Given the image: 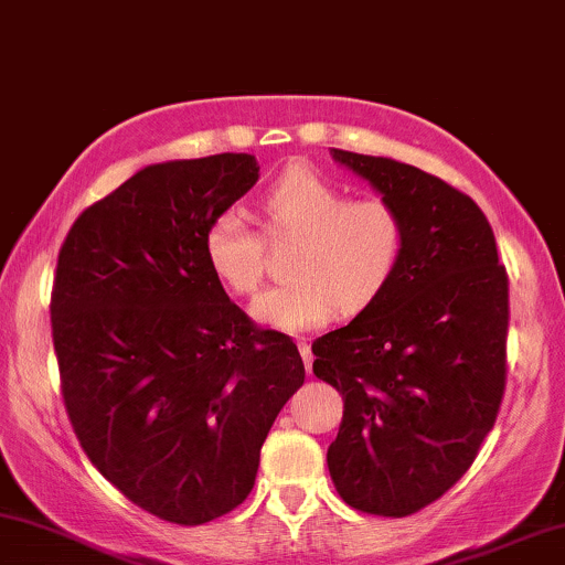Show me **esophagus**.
I'll use <instances>...</instances> for the list:
<instances>
[{
  "label": "esophagus",
  "instance_id": "esophagus-1",
  "mask_svg": "<svg viewBox=\"0 0 565 565\" xmlns=\"http://www.w3.org/2000/svg\"><path fill=\"white\" fill-rule=\"evenodd\" d=\"M298 351H301L306 372H311V364H315V353H311V345L306 343V340H298Z\"/></svg>",
  "mask_w": 565,
  "mask_h": 565
}]
</instances>
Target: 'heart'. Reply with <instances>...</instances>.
Masks as SVG:
<instances>
[{
    "label": "heart",
    "instance_id": "obj_1",
    "mask_svg": "<svg viewBox=\"0 0 565 565\" xmlns=\"http://www.w3.org/2000/svg\"><path fill=\"white\" fill-rule=\"evenodd\" d=\"M271 233L298 235L288 271L294 280L271 285L250 311L280 330H315L332 315H356L393 280L406 230L385 199H351L311 167H288L262 196ZM206 262L233 294L248 296L264 275L262 238L238 209L209 222Z\"/></svg>",
    "mask_w": 565,
    "mask_h": 565
}]
</instances>
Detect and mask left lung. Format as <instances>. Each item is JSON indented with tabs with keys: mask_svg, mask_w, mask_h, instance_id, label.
<instances>
[{
	"mask_svg": "<svg viewBox=\"0 0 565 565\" xmlns=\"http://www.w3.org/2000/svg\"><path fill=\"white\" fill-rule=\"evenodd\" d=\"M330 154L395 206L406 243L387 288L311 345L315 374L343 395L327 469L348 505L401 519L448 492L495 424L508 277L461 191L387 157Z\"/></svg>",
	"mask_w": 565,
	"mask_h": 565,
	"instance_id": "8db88e82",
	"label": "left lung"
}]
</instances>
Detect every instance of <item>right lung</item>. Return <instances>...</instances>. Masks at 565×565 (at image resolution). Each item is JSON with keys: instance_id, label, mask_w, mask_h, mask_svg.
I'll use <instances>...</instances> for the list:
<instances>
[{"instance_id": "add662e5", "label": "right lung", "mask_w": 565, "mask_h": 565, "mask_svg": "<svg viewBox=\"0 0 565 565\" xmlns=\"http://www.w3.org/2000/svg\"><path fill=\"white\" fill-rule=\"evenodd\" d=\"M259 180L250 154L138 170L70 227L52 290L62 398L90 463L151 516L196 526L238 508L306 369L206 262L209 222Z\"/></svg>"}]
</instances>
